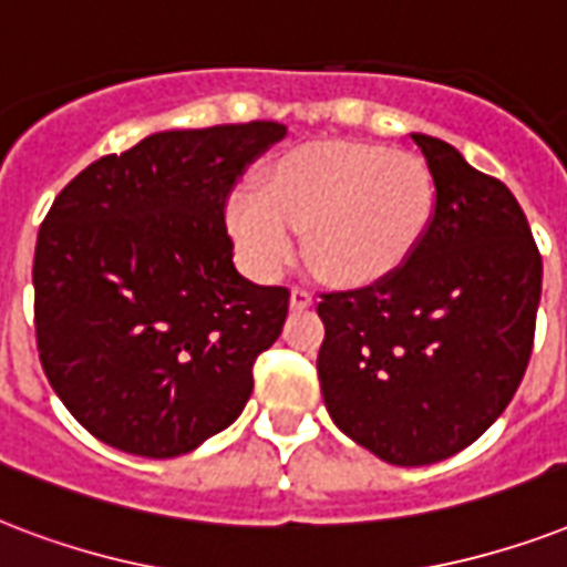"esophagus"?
I'll use <instances>...</instances> for the list:
<instances>
[{
  "instance_id": "obj_1",
  "label": "esophagus",
  "mask_w": 567,
  "mask_h": 567,
  "mask_svg": "<svg viewBox=\"0 0 567 567\" xmlns=\"http://www.w3.org/2000/svg\"><path fill=\"white\" fill-rule=\"evenodd\" d=\"M289 305H292V310H305V307L313 305V292L305 287H292V292H289Z\"/></svg>"
}]
</instances>
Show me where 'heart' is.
<instances>
[{
    "label": "heart",
    "instance_id": "obj_1",
    "mask_svg": "<svg viewBox=\"0 0 567 567\" xmlns=\"http://www.w3.org/2000/svg\"><path fill=\"white\" fill-rule=\"evenodd\" d=\"M434 218V179L423 159L381 144L316 142L271 162L262 192L227 204V227L254 271L278 275L307 257L333 284H375L411 260Z\"/></svg>",
    "mask_w": 567,
    "mask_h": 567
}]
</instances>
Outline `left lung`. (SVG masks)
<instances>
[{"instance_id":"left-lung-1","label":"left lung","mask_w":567,"mask_h":567,"mask_svg":"<svg viewBox=\"0 0 567 567\" xmlns=\"http://www.w3.org/2000/svg\"><path fill=\"white\" fill-rule=\"evenodd\" d=\"M411 138L434 179L429 234L390 278L316 307L328 414L399 467L450 458L506 411L542 298V254L515 195L452 144Z\"/></svg>"}]
</instances>
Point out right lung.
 <instances>
[{
  "label": "right lung",
  "mask_w": 567,
  "mask_h": 567,
  "mask_svg": "<svg viewBox=\"0 0 567 567\" xmlns=\"http://www.w3.org/2000/svg\"><path fill=\"white\" fill-rule=\"evenodd\" d=\"M284 135L275 121L147 135L52 200L34 337L52 390L96 441L177 458L243 414L289 289L236 271L224 206Z\"/></svg>",
  "instance_id": "obj_1"
}]
</instances>
